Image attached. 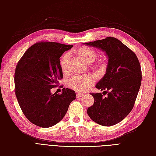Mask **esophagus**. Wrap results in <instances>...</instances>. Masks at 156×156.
Returning a JSON list of instances; mask_svg holds the SVG:
<instances>
[{
    "label": "esophagus",
    "mask_w": 156,
    "mask_h": 156,
    "mask_svg": "<svg viewBox=\"0 0 156 156\" xmlns=\"http://www.w3.org/2000/svg\"><path fill=\"white\" fill-rule=\"evenodd\" d=\"M82 96H83V94H81V93H77L76 94L77 98H80V97H81Z\"/></svg>",
    "instance_id": "obj_1"
}]
</instances>
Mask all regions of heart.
I'll return each instance as SVG.
<instances>
[{"mask_svg":"<svg viewBox=\"0 0 156 156\" xmlns=\"http://www.w3.org/2000/svg\"><path fill=\"white\" fill-rule=\"evenodd\" d=\"M79 54L81 55V57L87 61V62L90 63L96 59L97 57L96 52L93 49L87 47H83V48L79 49ZM71 54L69 52L65 53L60 60V66L62 72H65L68 68ZM94 83V78L90 75H75L72 77L69 78L67 81V86L79 92H83L91 87Z\"/></svg>","mask_w":156,"mask_h":156,"instance_id":"b5f03b06","label":"heart"}]
</instances>
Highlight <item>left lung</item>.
<instances>
[{
    "label": "left lung",
    "mask_w": 156,
    "mask_h": 156,
    "mask_svg": "<svg viewBox=\"0 0 156 156\" xmlns=\"http://www.w3.org/2000/svg\"><path fill=\"white\" fill-rule=\"evenodd\" d=\"M84 44L105 51L108 58L106 73L96 85L107 95L90 93L94 103L88 108V115L101 126L116 124L129 114L137 96L142 79L139 59L133 51L113 37Z\"/></svg>",
    "instance_id": "obj_1"
}]
</instances>
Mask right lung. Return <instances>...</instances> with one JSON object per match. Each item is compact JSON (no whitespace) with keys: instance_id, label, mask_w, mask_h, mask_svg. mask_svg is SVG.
<instances>
[{"instance_id":"add662e5","label":"right lung","mask_w":156,"mask_h":156,"mask_svg":"<svg viewBox=\"0 0 156 156\" xmlns=\"http://www.w3.org/2000/svg\"><path fill=\"white\" fill-rule=\"evenodd\" d=\"M72 47L37 42L18 62L14 75L16 96L23 114L32 124L47 128L58 123L76 98L75 91L69 88H64L60 94L51 92L63 78L60 56Z\"/></svg>"}]
</instances>
